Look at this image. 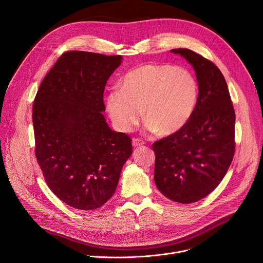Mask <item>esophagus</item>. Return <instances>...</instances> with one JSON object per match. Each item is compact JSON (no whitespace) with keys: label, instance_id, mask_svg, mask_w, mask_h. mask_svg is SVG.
<instances>
[{"label":"esophagus","instance_id":"1","mask_svg":"<svg viewBox=\"0 0 263 263\" xmlns=\"http://www.w3.org/2000/svg\"><path fill=\"white\" fill-rule=\"evenodd\" d=\"M132 145H133V147H140V146L145 145V142L142 141L141 139H133Z\"/></svg>","mask_w":263,"mask_h":263}]
</instances>
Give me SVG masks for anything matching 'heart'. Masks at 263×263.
<instances>
[{
	"mask_svg": "<svg viewBox=\"0 0 263 263\" xmlns=\"http://www.w3.org/2000/svg\"><path fill=\"white\" fill-rule=\"evenodd\" d=\"M196 77L185 67L147 64L129 71L119 89L106 96V109L115 127L131 131L144 119L151 131L166 136L190 121L198 101Z\"/></svg>",
	"mask_w": 263,
	"mask_h": 263,
	"instance_id": "1",
	"label": "heart"
}]
</instances>
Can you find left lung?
<instances>
[{
  "instance_id": "1",
  "label": "left lung",
  "mask_w": 263,
  "mask_h": 263,
  "mask_svg": "<svg viewBox=\"0 0 263 263\" xmlns=\"http://www.w3.org/2000/svg\"><path fill=\"white\" fill-rule=\"evenodd\" d=\"M171 52L194 68L199 93L185 126L153 144L155 182L168 199L191 203L209 195L225 177L236 149V114L226 80L211 61L189 49Z\"/></svg>"
}]
</instances>
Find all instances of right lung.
<instances>
[{
  "label": "right lung",
  "mask_w": 263,
  "mask_h": 263,
  "mask_svg": "<svg viewBox=\"0 0 263 263\" xmlns=\"http://www.w3.org/2000/svg\"><path fill=\"white\" fill-rule=\"evenodd\" d=\"M120 55L62 54L41 82L33 104L35 156L50 190L79 210H93L114 195L130 136L110 130L102 112L106 82Z\"/></svg>",
  "instance_id": "obj_1"
}]
</instances>
